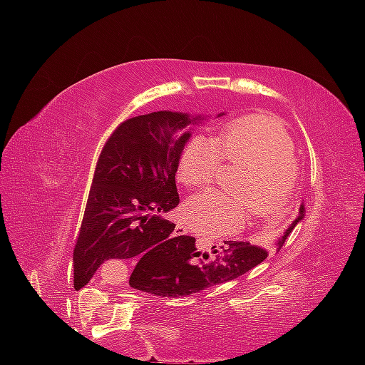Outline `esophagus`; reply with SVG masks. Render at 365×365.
Listing matches in <instances>:
<instances>
[{"instance_id":"obj_1","label":"esophagus","mask_w":365,"mask_h":365,"mask_svg":"<svg viewBox=\"0 0 365 365\" xmlns=\"http://www.w3.org/2000/svg\"><path fill=\"white\" fill-rule=\"evenodd\" d=\"M185 233H187V228L182 225H178L177 230H175V235H185Z\"/></svg>"}]
</instances>
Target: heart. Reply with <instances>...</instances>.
Wrapping results in <instances>:
<instances>
[{
  "instance_id": "obj_1",
  "label": "heart",
  "mask_w": 365,
  "mask_h": 365,
  "mask_svg": "<svg viewBox=\"0 0 365 365\" xmlns=\"http://www.w3.org/2000/svg\"><path fill=\"white\" fill-rule=\"evenodd\" d=\"M244 166L230 192H206L183 207L187 226L200 235H230L247 223L250 212L264 221L283 217L290 209L299 182L295 144L278 120L249 115L230 121L217 139L197 135L180 159L183 185H211L223 166Z\"/></svg>"
}]
</instances>
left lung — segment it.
Returning <instances> with one entry per match:
<instances>
[{
	"mask_svg": "<svg viewBox=\"0 0 365 365\" xmlns=\"http://www.w3.org/2000/svg\"><path fill=\"white\" fill-rule=\"evenodd\" d=\"M300 215H304V207H300ZM295 225L297 221H293L290 228L279 238V249ZM215 254H217L215 261H202L200 252L195 249V242H188L177 261H148L145 267L133 269L130 276V287L171 299L192 295L212 284L230 282L245 274L267 257V249L247 242H225L221 250H215ZM202 257L207 259V255Z\"/></svg>",
	"mask_w": 365,
	"mask_h": 365,
	"instance_id": "obj_1",
	"label": "left lung"
}]
</instances>
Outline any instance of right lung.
Returning <instances> with one entry per match:
<instances>
[{"label":"right lung","mask_w":365,"mask_h":365,"mask_svg":"<svg viewBox=\"0 0 365 365\" xmlns=\"http://www.w3.org/2000/svg\"><path fill=\"white\" fill-rule=\"evenodd\" d=\"M190 121L171 111L133 116L104 142L75 242L78 287L111 259L139 257V269L148 261H177L188 242H195L171 235L175 225L159 216L180 204L175 175L190 132H177Z\"/></svg>","instance_id":"1"}]
</instances>
